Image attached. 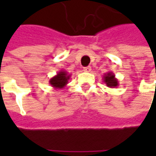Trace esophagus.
Returning a JSON list of instances; mask_svg holds the SVG:
<instances>
[{
	"mask_svg": "<svg viewBox=\"0 0 156 156\" xmlns=\"http://www.w3.org/2000/svg\"><path fill=\"white\" fill-rule=\"evenodd\" d=\"M91 70H92V69H91V67H90V66L86 67V68H84V69H83V71H84V72H88V73H89V72H91Z\"/></svg>",
	"mask_w": 156,
	"mask_h": 156,
	"instance_id": "esophagus-1",
	"label": "esophagus"
}]
</instances>
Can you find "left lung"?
<instances>
[{
    "label": "left lung",
    "instance_id": "8db88e82",
    "mask_svg": "<svg viewBox=\"0 0 156 156\" xmlns=\"http://www.w3.org/2000/svg\"><path fill=\"white\" fill-rule=\"evenodd\" d=\"M103 81L108 87L114 88L119 86V81L115 78V75L113 72H108L103 75Z\"/></svg>",
    "mask_w": 156,
    "mask_h": 156
}]
</instances>
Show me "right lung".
Instances as JSON below:
<instances>
[{"mask_svg":"<svg viewBox=\"0 0 156 156\" xmlns=\"http://www.w3.org/2000/svg\"><path fill=\"white\" fill-rule=\"evenodd\" d=\"M70 77L71 75H69L67 71L61 70L49 80V84L55 89H62L68 84Z\"/></svg>","mask_w":156,"mask_h":156,"instance_id":"obj_1","label":"right lung"}]
</instances>
